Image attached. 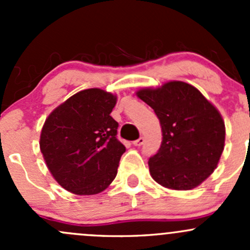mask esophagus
Instances as JSON below:
<instances>
[{
  "label": "esophagus",
  "mask_w": 250,
  "mask_h": 250,
  "mask_svg": "<svg viewBox=\"0 0 250 250\" xmlns=\"http://www.w3.org/2000/svg\"><path fill=\"white\" fill-rule=\"evenodd\" d=\"M144 141H145V139H144V137H140L139 139L133 141V144H134L135 146H141L144 144Z\"/></svg>",
  "instance_id": "1"
}]
</instances>
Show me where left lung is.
<instances>
[{
    "label": "left lung",
    "mask_w": 250,
    "mask_h": 250,
    "mask_svg": "<svg viewBox=\"0 0 250 250\" xmlns=\"http://www.w3.org/2000/svg\"><path fill=\"white\" fill-rule=\"evenodd\" d=\"M138 97L152 107L162 128V144L148 158L153 180L173 190H191L218 166L225 144L219 111L188 83L172 81L145 88Z\"/></svg>",
    "instance_id": "1"
}]
</instances>
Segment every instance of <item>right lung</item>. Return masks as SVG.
Listing matches in <instances>:
<instances>
[{
    "label": "right lung",
    "instance_id": "right-lung-1",
    "mask_svg": "<svg viewBox=\"0 0 250 250\" xmlns=\"http://www.w3.org/2000/svg\"><path fill=\"white\" fill-rule=\"evenodd\" d=\"M117 98L98 88L81 90L46 120L40 148L60 186L75 195L104 191L117 174L125 147L110 116Z\"/></svg>",
    "mask_w": 250,
    "mask_h": 250
}]
</instances>
